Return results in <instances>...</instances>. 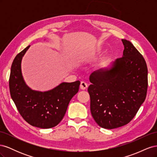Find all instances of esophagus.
<instances>
[{
    "mask_svg": "<svg viewBox=\"0 0 157 157\" xmlns=\"http://www.w3.org/2000/svg\"><path fill=\"white\" fill-rule=\"evenodd\" d=\"M80 88H81L82 90H85L86 89L87 87H88V84L86 82L84 81H82L81 83H80Z\"/></svg>",
    "mask_w": 157,
    "mask_h": 157,
    "instance_id": "esophagus-1",
    "label": "esophagus"
}]
</instances>
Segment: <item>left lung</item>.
Listing matches in <instances>:
<instances>
[{
	"mask_svg": "<svg viewBox=\"0 0 157 157\" xmlns=\"http://www.w3.org/2000/svg\"><path fill=\"white\" fill-rule=\"evenodd\" d=\"M123 56L109 69L90 76V111L101 128L114 129L129 123L145 101L148 79L145 60L130 41L122 39Z\"/></svg>",
	"mask_w": 157,
	"mask_h": 157,
	"instance_id": "left-lung-1",
	"label": "left lung"
}]
</instances>
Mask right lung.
<instances>
[{
    "instance_id": "right-lung-1",
    "label": "right lung",
    "mask_w": 157,
    "mask_h": 157,
    "mask_svg": "<svg viewBox=\"0 0 157 157\" xmlns=\"http://www.w3.org/2000/svg\"><path fill=\"white\" fill-rule=\"evenodd\" d=\"M30 45L14 58L11 67L9 88L11 98L23 117L31 126L50 128L63 119L69 103L78 91L80 82H62L50 91L39 92L27 86L23 78L21 62Z\"/></svg>"
}]
</instances>
